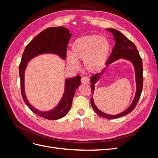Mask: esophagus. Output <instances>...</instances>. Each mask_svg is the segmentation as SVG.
Returning <instances> with one entry per match:
<instances>
[{"mask_svg": "<svg viewBox=\"0 0 158 158\" xmlns=\"http://www.w3.org/2000/svg\"><path fill=\"white\" fill-rule=\"evenodd\" d=\"M81 82H82V84H89V80L88 77H82V79H81Z\"/></svg>", "mask_w": 158, "mask_h": 158, "instance_id": "1", "label": "esophagus"}]
</instances>
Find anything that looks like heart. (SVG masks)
I'll return each mask as SVG.
<instances>
[{"label": "heart", "mask_w": 158, "mask_h": 158, "mask_svg": "<svg viewBox=\"0 0 158 158\" xmlns=\"http://www.w3.org/2000/svg\"><path fill=\"white\" fill-rule=\"evenodd\" d=\"M111 52V45L106 38L97 35H88L77 38L72 44L71 53L66 55L68 64L73 68L78 66V60H84L88 72L95 73L106 65Z\"/></svg>", "instance_id": "heart-1"}]
</instances>
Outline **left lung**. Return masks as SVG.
Returning a JSON list of instances; mask_svg holds the SVG:
<instances>
[{"label":"left lung","instance_id":"8db88e82","mask_svg":"<svg viewBox=\"0 0 158 158\" xmlns=\"http://www.w3.org/2000/svg\"><path fill=\"white\" fill-rule=\"evenodd\" d=\"M107 31L111 32L114 37V41H115V45L114 46L112 50V53L109 56L107 63L106 64V67L101 72L96 74L93 75L90 79V82H92L91 85V89H92V94L94 95V89H95V84L99 80V77L104 73L105 70L107 69V66L113 63V62L116 61L118 59H125L130 61L132 64L134 69H135V79H136V94L134 98L133 101L131 106H129L125 111L117 114H109L102 112L96 107L94 101L93 96L91 99V105L94 110V111L99 116L106 118H117L118 117H121L125 116L128 113H130L132 110L135 108L136 104L140 99V94L142 93V86H143V76H142V60L141 57L139 55L135 45L132 41L124 35L122 33L119 31L113 29V28H107Z\"/></svg>","mask_w":158,"mask_h":158}]
</instances>
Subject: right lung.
<instances>
[{
  "instance_id": "obj_1",
  "label": "right lung",
  "mask_w": 158,
  "mask_h": 158,
  "mask_svg": "<svg viewBox=\"0 0 158 158\" xmlns=\"http://www.w3.org/2000/svg\"><path fill=\"white\" fill-rule=\"evenodd\" d=\"M72 33L64 27H52L40 33L28 44L23 52L19 66L21 92L23 101L31 111L43 118L49 120H57L64 117L72 106L75 92L80 85V76L66 78L64 82V91L57 106L49 111H41L30 103L25 92L24 74L28 62L35 56L43 54H54L64 60L66 49Z\"/></svg>"
}]
</instances>
